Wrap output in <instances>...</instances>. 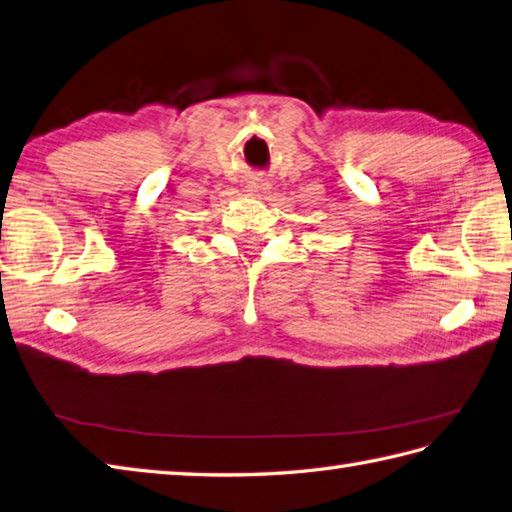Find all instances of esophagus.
<instances>
[{"label":"esophagus","instance_id":"1","mask_svg":"<svg viewBox=\"0 0 512 512\" xmlns=\"http://www.w3.org/2000/svg\"><path fill=\"white\" fill-rule=\"evenodd\" d=\"M271 191V184L267 182V180H260V178H256V180H252L247 184V193H252V195H260V193H269Z\"/></svg>","mask_w":512,"mask_h":512}]
</instances>
